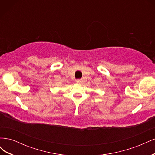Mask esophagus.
I'll return each mask as SVG.
<instances>
[{"instance_id":"obj_1","label":"esophagus","mask_w":155,"mask_h":155,"mask_svg":"<svg viewBox=\"0 0 155 155\" xmlns=\"http://www.w3.org/2000/svg\"><path fill=\"white\" fill-rule=\"evenodd\" d=\"M76 82H77L78 83H81L82 81H81V79H76Z\"/></svg>"}]
</instances>
